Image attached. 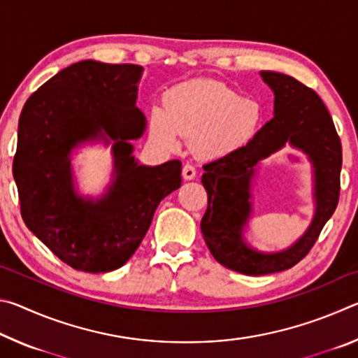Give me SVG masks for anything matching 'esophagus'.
<instances>
[{
	"instance_id": "34e87169",
	"label": "esophagus",
	"mask_w": 358,
	"mask_h": 358,
	"mask_svg": "<svg viewBox=\"0 0 358 358\" xmlns=\"http://www.w3.org/2000/svg\"><path fill=\"white\" fill-rule=\"evenodd\" d=\"M196 175H197L196 167L191 166V164H185V167H183V178H185V180L196 178Z\"/></svg>"
}]
</instances>
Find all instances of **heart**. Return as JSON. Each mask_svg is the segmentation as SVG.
Wrapping results in <instances>:
<instances>
[{"mask_svg":"<svg viewBox=\"0 0 358 358\" xmlns=\"http://www.w3.org/2000/svg\"><path fill=\"white\" fill-rule=\"evenodd\" d=\"M166 110H150V132L167 148H177L180 136L192 138L202 157H220L243 147L262 123V107L221 82L199 80L175 85L166 93Z\"/></svg>","mask_w":358,"mask_h":358,"instance_id":"b5f03b06","label":"heart"}]
</instances>
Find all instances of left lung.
I'll return each instance as SVG.
<instances>
[{"label": "left lung", "instance_id": "obj_1", "mask_svg": "<svg viewBox=\"0 0 358 358\" xmlns=\"http://www.w3.org/2000/svg\"><path fill=\"white\" fill-rule=\"evenodd\" d=\"M260 76L275 93V117L245 147L203 164L202 177L208 194V207L201 222L205 243L221 265L250 276L287 270L311 251L336 210L343 164L341 141L319 94L281 72L262 71ZM286 141L308 152L317 169V216L290 250L259 255L246 248L239 235L250 210L249 181L253 166Z\"/></svg>", "mask_w": 358, "mask_h": 358}]
</instances>
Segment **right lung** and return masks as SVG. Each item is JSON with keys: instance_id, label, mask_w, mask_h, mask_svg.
Listing matches in <instances>:
<instances>
[{"instance_id": "right-lung-1", "label": "right lung", "mask_w": 358, "mask_h": 358, "mask_svg": "<svg viewBox=\"0 0 358 358\" xmlns=\"http://www.w3.org/2000/svg\"><path fill=\"white\" fill-rule=\"evenodd\" d=\"M142 66L85 59L29 96L19 120L12 172L27 227L74 270L106 273L124 265L147 234L157 205L181 185V162L138 166L132 145L145 129L136 107ZM104 130L115 141L119 177L102 201L71 191L69 151Z\"/></svg>"}]
</instances>
